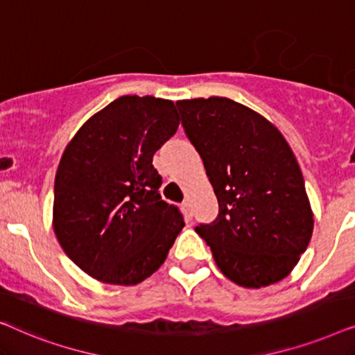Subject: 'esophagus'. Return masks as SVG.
Returning <instances> with one entry per match:
<instances>
[{
  "mask_svg": "<svg viewBox=\"0 0 355 355\" xmlns=\"http://www.w3.org/2000/svg\"><path fill=\"white\" fill-rule=\"evenodd\" d=\"M182 211L184 215H186V220L191 221L192 220V207H191V202L186 200L182 203Z\"/></svg>",
  "mask_w": 355,
  "mask_h": 355,
  "instance_id": "obj_1",
  "label": "esophagus"
}]
</instances>
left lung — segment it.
<instances>
[{"label":"left lung","mask_w":355,"mask_h":355,"mask_svg":"<svg viewBox=\"0 0 355 355\" xmlns=\"http://www.w3.org/2000/svg\"><path fill=\"white\" fill-rule=\"evenodd\" d=\"M176 105L220 207L216 220L197 226V234L232 283H278L297 265L313 231L293 150L270 121L234 100L210 96Z\"/></svg>","instance_id":"8db88e82"}]
</instances>
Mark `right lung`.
I'll return each instance as SVG.
<instances>
[{
	"label": "right lung",
	"mask_w": 355,
	"mask_h": 355,
	"mask_svg": "<svg viewBox=\"0 0 355 355\" xmlns=\"http://www.w3.org/2000/svg\"><path fill=\"white\" fill-rule=\"evenodd\" d=\"M173 101L119 96L77 130L55 178L53 230L92 278L132 286L153 275L184 218L159 196L153 155L176 134Z\"/></svg>",
	"instance_id": "1"
}]
</instances>
